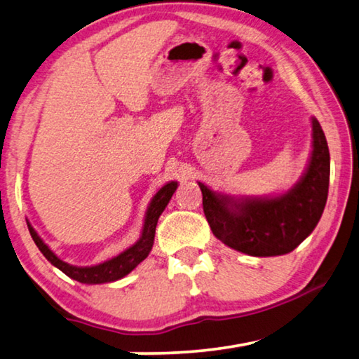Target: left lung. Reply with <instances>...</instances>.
I'll use <instances>...</instances> for the list:
<instances>
[{"instance_id":"obj_1","label":"left lung","mask_w":359,"mask_h":359,"mask_svg":"<svg viewBox=\"0 0 359 359\" xmlns=\"http://www.w3.org/2000/svg\"><path fill=\"white\" fill-rule=\"evenodd\" d=\"M313 150L299 184L278 198L236 203L199 184L204 215L223 244L252 257L293 252L317 226L330 188V149L317 118H312Z\"/></svg>"}]
</instances>
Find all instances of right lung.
<instances>
[{"mask_svg": "<svg viewBox=\"0 0 359 359\" xmlns=\"http://www.w3.org/2000/svg\"><path fill=\"white\" fill-rule=\"evenodd\" d=\"M175 188H177V184H175V182H171V184L163 187L161 190L155 194L154 199H151L147 215H145V223H144L141 239H139L133 247L126 248L123 253H120L118 257L104 261V263L101 264H96L92 267L69 266L68 263H65V261H62L53 255L50 248H48L44 242L41 241L39 236L36 234V231L33 229L32 224L28 223L29 234H32L34 244L38 245L42 255H44V257L50 261L53 266H57L60 271L65 272L68 277L74 278V280L81 283H106V282L118 280V278L130 274V272L135 269L141 261L147 258V255L151 250V245H154L158 218H160L161 212L165 210L169 199H171V196L175 191Z\"/></svg>", "mask_w": 359, "mask_h": 359, "instance_id": "1", "label": "right lung"}]
</instances>
